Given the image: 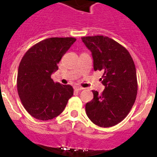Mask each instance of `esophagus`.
Segmentation results:
<instances>
[{
    "instance_id": "34e87169",
    "label": "esophagus",
    "mask_w": 157,
    "mask_h": 157,
    "mask_svg": "<svg viewBox=\"0 0 157 157\" xmlns=\"http://www.w3.org/2000/svg\"><path fill=\"white\" fill-rule=\"evenodd\" d=\"M74 89H75L76 90H83V87H79V86H76V87H74Z\"/></svg>"
}]
</instances>
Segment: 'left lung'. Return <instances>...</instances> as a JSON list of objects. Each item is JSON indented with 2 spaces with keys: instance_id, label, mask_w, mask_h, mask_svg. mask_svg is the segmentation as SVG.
<instances>
[{
  "instance_id": "obj_1",
  "label": "left lung",
  "mask_w": 157,
  "mask_h": 157,
  "mask_svg": "<svg viewBox=\"0 0 157 157\" xmlns=\"http://www.w3.org/2000/svg\"><path fill=\"white\" fill-rule=\"evenodd\" d=\"M81 39L92 52L94 70L103 72L101 80L105 87L101 94L92 90L94 98L86 104V114L96 125L112 127L128 115L136 101L138 83L134 61L128 51L111 38Z\"/></svg>"
}]
</instances>
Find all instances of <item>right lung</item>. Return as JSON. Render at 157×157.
Here are the masks:
<instances>
[{
  "label": "right lung",
  "instance_id": "add662e5",
  "mask_svg": "<svg viewBox=\"0 0 157 157\" xmlns=\"http://www.w3.org/2000/svg\"><path fill=\"white\" fill-rule=\"evenodd\" d=\"M75 38H49L30 48L21 59L17 77L19 98L29 115L48 121L60 115L74 94L70 85L55 83L51 74Z\"/></svg>",
  "mask_w": 157,
  "mask_h": 157
}]
</instances>
